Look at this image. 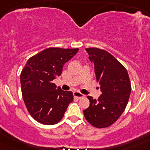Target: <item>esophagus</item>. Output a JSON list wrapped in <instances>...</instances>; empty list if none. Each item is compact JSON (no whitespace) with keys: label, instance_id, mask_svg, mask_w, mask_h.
Wrapping results in <instances>:
<instances>
[{"label":"esophagus","instance_id":"34e87169","mask_svg":"<svg viewBox=\"0 0 150 150\" xmlns=\"http://www.w3.org/2000/svg\"><path fill=\"white\" fill-rule=\"evenodd\" d=\"M74 97H76V98H79V99L83 98H84V96H85L83 94L80 93V92H79V91H74Z\"/></svg>","mask_w":150,"mask_h":150}]
</instances>
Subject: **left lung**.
Wrapping results in <instances>:
<instances>
[{
    "instance_id": "left-lung-1",
    "label": "left lung",
    "mask_w": 150,
    "mask_h": 150,
    "mask_svg": "<svg viewBox=\"0 0 150 150\" xmlns=\"http://www.w3.org/2000/svg\"><path fill=\"white\" fill-rule=\"evenodd\" d=\"M86 50L94 64L102 94L98 100L87 97L90 105L83 113L94 127L107 128L113 124L125 109L132 90L131 82L126 69L108 52L98 48Z\"/></svg>"
}]
</instances>
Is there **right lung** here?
Wrapping results in <instances>:
<instances>
[{"label":"right lung","instance_id":"right-lung-1","mask_svg":"<svg viewBox=\"0 0 150 150\" xmlns=\"http://www.w3.org/2000/svg\"><path fill=\"white\" fill-rule=\"evenodd\" d=\"M78 50L48 48L28 60L21 73V87L28 111L36 121L54 125L63 118L74 95L57 88L52 80L60 76L64 64Z\"/></svg>","mask_w":150,"mask_h":150}]
</instances>
